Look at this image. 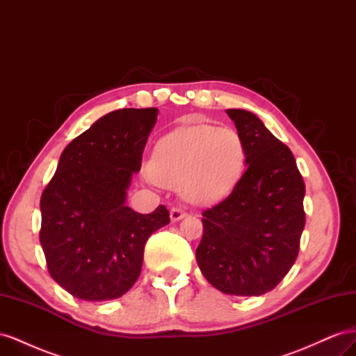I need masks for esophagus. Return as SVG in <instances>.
<instances>
[{
    "mask_svg": "<svg viewBox=\"0 0 356 356\" xmlns=\"http://www.w3.org/2000/svg\"><path fill=\"white\" fill-rule=\"evenodd\" d=\"M186 211L184 209H181V208H172L170 209V220L172 221H179V220H182V218H184L186 217Z\"/></svg>",
    "mask_w": 356,
    "mask_h": 356,
    "instance_id": "34e87169",
    "label": "esophagus"
}]
</instances>
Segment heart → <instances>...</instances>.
Returning <instances> with one entry per match:
<instances>
[{
	"label": "heart",
	"mask_w": 356,
	"mask_h": 356,
	"mask_svg": "<svg viewBox=\"0 0 356 356\" xmlns=\"http://www.w3.org/2000/svg\"><path fill=\"white\" fill-rule=\"evenodd\" d=\"M246 160L241 135L230 127L182 126L156 144L148 170L157 184L177 188L195 204H212L232 191Z\"/></svg>",
	"instance_id": "b5f03b06"
}]
</instances>
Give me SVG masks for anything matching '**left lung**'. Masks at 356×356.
Returning a JSON list of instances; mask_svg holds the SVG:
<instances>
[{"instance_id": "left-lung-1", "label": "left lung", "mask_w": 356, "mask_h": 356, "mask_svg": "<svg viewBox=\"0 0 356 356\" xmlns=\"http://www.w3.org/2000/svg\"><path fill=\"white\" fill-rule=\"evenodd\" d=\"M246 170L232 195L202 215L196 260L207 281L230 296H261L293 267L305 229V182L291 149L255 114L232 108Z\"/></svg>"}]
</instances>
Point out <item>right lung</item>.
Segmentation results:
<instances>
[{"label":"right lung","instance_id":"1","mask_svg":"<svg viewBox=\"0 0 356 356\" xmlns=\"http://www.w3.org/2000/svg\"><path fill=\"white\" fill-rule=\"evenodd\" d=\"M157 114L123 108L101 117L65 147L42 191L41 248L50 276L74 297L105 301L127 293L148 238L170 221L163 204L152 213L126 204Z\"/></svg>","mask_w":356,"mask_h":356}]
</instances>
